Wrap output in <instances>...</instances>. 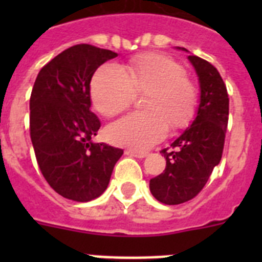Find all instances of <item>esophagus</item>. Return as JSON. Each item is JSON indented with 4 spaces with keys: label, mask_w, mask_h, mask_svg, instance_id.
<instances>
[{
    "label": "esophagus",
    "mask_w": 262,
    "mask_h": 262,
    "mask_svg": "<svg viewBox=\"0 0 262 262\" xmlns=\"http://www.w3.org/2000/svg\"><path fill=\"white\" fill-rule=\"evenodd\" d=\"M126 155L133 157H138V159H143V157L147 156V152H138V151H134V149H127Z\"/></svg>",
    "instance_id": "1"
}]
</instances>
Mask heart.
Instances as JSON below:
<instances>
[{"label":"heart","mask_w":262,"mask_h":262,"mask_svg":"<svg viewBox=\"0 0 262 262\" xmlns=\"http://www.w3.org/2000/svg\"><path fill=\"white\" fill-rule=\"evenodd\" d=\"M136 93H145L143 106L107 127L111 143L144 151L168 133V126L182 127L195 114L198 92L185 69L172 57L145 53L133 57L126 69L108 62L99 67L90 84L92 102L105 117L128 107Z\"/></svg>","instance_id":"obj_1"}]
</instances>
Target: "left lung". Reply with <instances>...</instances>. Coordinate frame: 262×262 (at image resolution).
Returning a JSON list of instances; mask_svg holds the SVG:
<instances>
[{"mask_svg": "<svg viewBox=\"0 0 262 262\" xmlns=\"http://www.w3.org/2000/svg\"><path fill=\"white\" fill-rule=\"evenodd\" d=\"M201 85L195 120L170 147L161 149L166 166L151 178L149 189L159 202L180 205L193 200L209 181L223 155L230 99L221 73L212 64L190 55Z\"/></svg>", "mask_w": 262, "mask_h": 262, "instance_id": "8db88e82", "label": "left lung"}]
</instances>
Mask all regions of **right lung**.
<instances>
[{"instance_id": "right-lung-1", "label": "right lung", "mask_w": 262, "mask_h": 262, "mask_svg": "<svg viewBox=\"0 0 262 262\" xmlns=\"http://www.w3.org/2000/svg\"><path fill=\"white\" fill-rule=\"evenodd\" d=\"M118 55L92 45L67 48L39 72L30 97V136L41 174L76 202L98 198L123 149L93 143L101 122L90 111V80Z\"/></svg>"}]
</instances>
